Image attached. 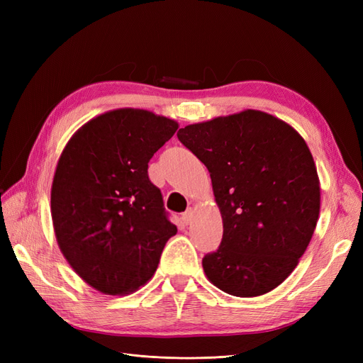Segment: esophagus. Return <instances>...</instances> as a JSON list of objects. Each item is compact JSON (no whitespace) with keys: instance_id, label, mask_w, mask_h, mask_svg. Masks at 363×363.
I'll return each instance as SVG.
<instances>
[{"instance_id":"obj_1","label":"esophagus","mask_w":363,"mask_h":363,"mask_svg":"<svg viewBox=\"0 0 363 363\" xmlns=\"http://www.w3.org/2000/svg\"><path fill=\"white\" fill-rule=\"evenodd\" d=\"M192 216H194V211H192V208L189 207L188 211H186V212L182 215L183 223H184V224H191V221H192Z\"/></svg>"}]
</instances>
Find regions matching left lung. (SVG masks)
<instances>
[{
  "instance_id": "8db88e82",
  "label": "left lung",
  "mask_w": 363,
  "mask_h": 363,
  "mask_svg": "<svg viewBox=\"0 0 363 363\" xmlns=\"http://www.w3.org/2000/svg\"><path fill=\"white\" fill-rule=\"evenodd\" d=\"M211 172L224 233L203 257L207 279L236 296L288 279L320 215V180L304 139L265 112L244 111L177 131Z\"/></svg>"
}]
</instances>
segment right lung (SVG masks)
<instances>
[{
  "label": "right lung",
  "instance_id": "obj_1",
  "mask_svg": "<svg viewBox=\"0 0 363 363\" xmlns=\"http://www.w3.org/2000/svg\"><path fill=\"white\" fill-rule=\"evenodd\" d=\"M172 119L138 108L94 118L69 139L51 188L57 244L72 269L107 295L136 291L156 272L177 233L148 162L177 131Z\"/></svg>",
  "mask_w": 363,
  "mask_h": 363
}]
</instances>
